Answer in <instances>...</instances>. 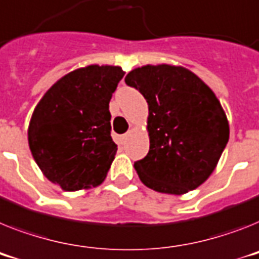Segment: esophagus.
<instances>
[{"instance_id": "esophagus-1", "label": "esophagus", "mask_w": 259, "mask_h": 259, "mask_svg": "<svg viewBox=\"0 0 259 259\" xmlns=\"http://www.w3.org/2000/svg\"><path fill=\"white\" fill-rule=\"evenodd\" d=\"M129 134H130V132H127V133H125V134H123V136H121V137H119V140H121V142H125V141L126 140H127V137H129Z\"/></svg>"}]
</instances>
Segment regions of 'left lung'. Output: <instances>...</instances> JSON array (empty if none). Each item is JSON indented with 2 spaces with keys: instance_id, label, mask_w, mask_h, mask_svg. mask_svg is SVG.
I'll return each mask as SVG.
<instances>
[{
  "instance_id": "left-lung-1",
  "label": "left lung",
  "mask_w": 259,
  "mask_h": 259,
  "mask_svg": "<svg viewBox=\"0 0 259 259\" xmlns=\"http://www.w3.org/2000/svg\"><path fill=\"white\" fill-rule=\"evenodd\" d=\"M125 82L149 104L150 149L134 163L142 183L171 195L195 190L214 170L229 140L220 101L183 67H141Z\"/></svg>"
}]
</instances>
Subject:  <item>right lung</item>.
<instances>
[{
  "label": "right lung",
  "instance_id": "obj_1",
  "mask_svg": "<svg viewBox=\"0 0 259 259\" xmlns=\"http://www.w3.org/2000/svg\"><path fill=\"white\" fill-rule=\"evenodd\" d=\"M125 72L88 66L56 81L36 105L29 145L39 168L64 191L103 183L117 151L109 101Z\"/></svg>",
  "mask_w": 259,
  "mask_h": 259
}]
</instances>
